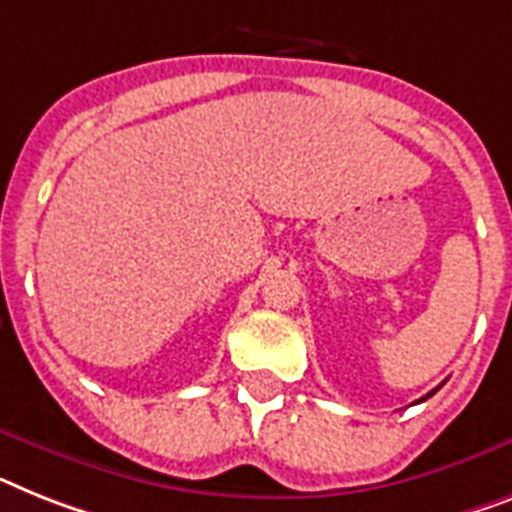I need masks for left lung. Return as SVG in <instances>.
Returning <instances> with one entry per match:
<instances>
[{
	"label": "left lung",
	"mask_w": 512,
	"mask_h": 512,
	"mask_svg": "<svg viewBox=\"0 0 512 512\" xmlns=\"http://www.w3.org/2000/svg\"><path fill=\"white\" fill-rule=\"evenodd\" d=\"M434 392H437V390H432V392H429V395H424V398H421V400H426V398H432Z\"/></svg>",
	"instance_id": "1"
}]
</instances>
